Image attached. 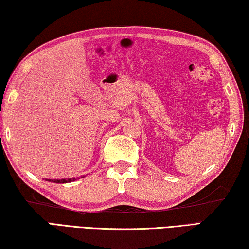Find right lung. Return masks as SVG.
Listing matches in <instances>:
<instances>
[{"label":"right lung","mask_w":249,"mask_h":249,"mask_svg":"<svg viewBox=\"0 0 249 249\" xmlns=\"http://www.w3.org/2000/svg\"><path fill=\"white\" fill-rule=\"evenodd\" d=\"M74 180H77L75 178H71V179H57V180H52V179H49L48 181H53L54 183H67V182H71V181H74Z\"/></svg>","instance_id":"obj_1"}]
</instances>
